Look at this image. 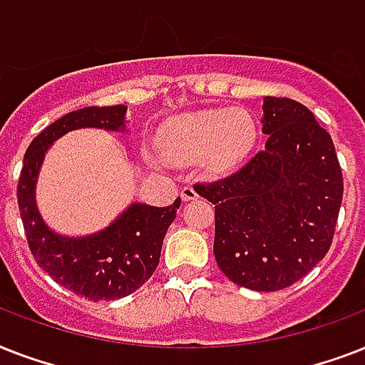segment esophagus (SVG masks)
Here are the masks:
<instances>
[{
    "instance_id": "34e87169",
    "label": "esophagus",
    "mask_w": 365,
    "mask_h": 365,
    "mask_svg": "<svg viewBox=\"0 0 365 365\" xmlns=\"http://www.w3.org/2000/svg\"><path fill=\"white\" fill-rule=\"evenodd\" d=\"M180 197H182V200H185V202H187V200H195V199H197V197H199V193L195 191L193 185H185V187L182 189V193H180Z\"/></svg>"
}]
</instances>
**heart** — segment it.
Listing matches in <instances>:
<instances>
[{"mask_svg": "<svg viewBox=\"0 0 365 365\" xmlns=\"http://www.w3.org/2000/svg\"><path fill=\"white\" fill-rule=\"evenodd\" d=\"M257 138V125L246 110L189 111L166 121L159 153L170 165L200 160L208 174L222 176L239 168Z\"/></svg>", "mask_w": 365, "mask_h": 365, "instance_id": "1", "label": "heart"}]
</instances>
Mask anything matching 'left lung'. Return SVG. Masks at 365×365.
Segmentation results:
<instances>
[{"label":"left lung","instance_id":"1","mask_svg":"<svg viewBox=\"0 0 365 365\" xmlns=\"http://www.w3.org/2000/svg\"><path fill=\"white\" fill-rule=\"evenodd\" d=\"M265 149L233 176L197 183L216 205L214 255L242 288L277 292L328 254L343 200L331 136L289 98H263Z\"/></svg>","mask_w":365,"mask_h":365}]
</instances>
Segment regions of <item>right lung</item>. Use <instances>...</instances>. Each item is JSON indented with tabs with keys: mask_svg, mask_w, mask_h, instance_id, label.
I'll return each instance as SVG.
<instances>
[{
	"mask_svg": "<svg viewBox=\"0 0 365 365\" xmlns=\"http://www.w3.org/2000/svg\"><path fill=\"white\" fill-rule=\"evenodd\" d=\"M125 117L126 106H106L56 119L26 149L16 189L26 239L39 267L60 286L91 301L119 299L148 282L159 265L163 240L182 199L163 208L132 202L98 233L68 237L48 227L37 210V178L45 153L58 138L77 128L126 132Z\"/></svg>",
	"mask_w": 365,
	"mask_h": 365,
	"instance_id": "add662e5",
	"label": "right lung"
}]
</instances>
